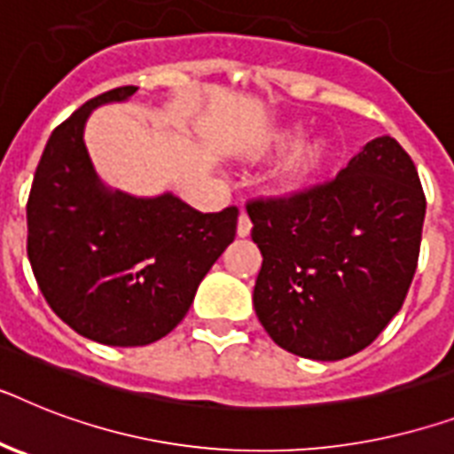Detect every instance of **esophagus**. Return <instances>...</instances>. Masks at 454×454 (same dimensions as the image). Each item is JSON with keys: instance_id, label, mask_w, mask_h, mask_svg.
<instances>
[{"instance_id": "34e87169", "label": "esophagus", "mask_w": 454, "mask_h": 454, "mask_svg": "<svg viewBox=\"0 0 454 454\" xmlns=\"http://www.w3.org/2000/svg\"><path fill=\"white\" fill-rule=\"evenodd\" d=\"M249 233H252V221H249V216L242 212V215H239V219H238V235H239V238H247Z\"/></svg>"}]
</instances>
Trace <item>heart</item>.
I'll return each instance as SVG.
<instances>
[{"instance_id": "1", "label": "heart", "mask_w": 454, "mask_h": 454, "mask_svg": "<svg viewBox=\"0 0 454 454\" xmlns=\"http://www.w3.org/2000/svg\"><path fill=\"white\" fill-rule=\"evenodd\" d=\"M303 139V128L301 125H291V128H282L275 132L265 146V153H282L286 149H294ZM331 158V146L324 137H317L312 142L303 144L294 156L282 165L278 175V186L286 193L294 191H303L305 186H310L317 176L322 175V169L326 168Z\"/></svg>"}]
</instances>
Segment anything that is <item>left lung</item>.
Listing matches in <instances>:
<instances>
[{
    "instance_id": "left-lung-1",
    "label": "left lung",
    "mask_w": 454,
    "mask_h": 454,
    "mask_svg": "<svg viewBox=\"0 0 454 454\" xmlns=\"http://www.w3.org/2000/svg\"><path fill=\"white\" fill-rule=\"evenodd\" d=\"M425 212L415 163L387 135L333 182L247 202L263 254L254 310L268 335L317 361L368 348L406 301Z\"/></svg>"
}]
</instances>
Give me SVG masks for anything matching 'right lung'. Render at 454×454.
<instances>
[{
	"label": "right lung",
	"mask_w": 454,
	"mask_h": 454,
	"mask_svg": "<svg viewBox=\"0 0 454 454\" xmlns=\"http://www.w3.org/2000/svg\"><path fill=\"white\" fill-rule=\"evenodd\" d=\"M135 90L88 99L51 132L27 200V256L43 298L76 333L112 348L175 329L238 228V207L202 215L172 193L135 198L99 182L86 121Z\"/></svg>",
	"instance_id": "1"
}]
</instances>
